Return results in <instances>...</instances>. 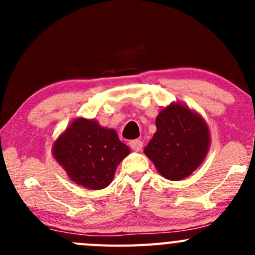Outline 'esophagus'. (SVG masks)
Masks as SVG:
<instances>
[{"label": "esophagus", "instance_id": "esophagus-1", "mask_svg": "<svg viewBox=\"0 0 255 255\" xmlns=\"http://www.w3.org/2000/svg\"><path fill=\"white\" fill-rule=\"evenodd\" d=\"M129 146L134 151H140V150H142V148H143V142H142V140H138V139L130 140Z\"/></svg>", "mask_w": 255, "mask_h": 255}]
</instances>
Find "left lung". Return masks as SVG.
Returning a JSON list of instances; mask_svg holds the SVG:
<instances>
[{
  "label": "left lung",
  "instance_id": "left-lung-1",
  "mask_svg": "<svg viewBox=\"0 0 255 255\" xmlns=\"http://www.w3.org/2000/svg\"><path fill=\"white\" fill-rule=\"evenodd\" d=\"M155 126L156 132L144 154L165 179L177 181L191 175L211 145L206 121L189 106L171 102L156 116Z\"/></svg>",
  "mask_w": 255,
  "mask_h": 255
}]
</instances>
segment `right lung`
<instances>
[{"label":"right lung","mask_w":255,"mask_h":255,"mask_svg":"<svg viewBox=\"0 0 255 255\" xmlns=\"http://www.w3.org/2000/svg\"><path fill=\"white\" fill-rule=\"evenodd\" d=\"M129 153L115 129L84 117L75 118L51 146L54 159L69 179L89 190L109 186L118 164Z\"/></svg>","instance_id":"right-lung-1"}]
</instances>
